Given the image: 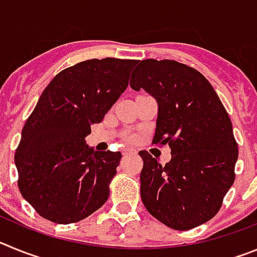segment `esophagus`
Wrapping results in <instances>:
<instances>
[{"instance_id":"esophagus-1","label":"esophagus","mask_w":257,"mask_h":257,"mask_svg":"<svg viewBox=\"0 0 257 257\" xmlns=\"http://www.w3.org/2000/svg\"><path fill=\"white\" fill-rule=\"evenodd\" d=\"M135 153V152L134 151H131V149H126V151H123V157H127V156H130V154H134Z\"/></svg>"}]
</instances>
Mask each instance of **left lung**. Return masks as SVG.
Returning <instances> with one entry per match:
<instances>
[{"mask_svg":"<svg viewBox=\"0 0 257 257\" xmlns=\"http://www.w3.org/2000/svg\"><path fill=\"white\" fill-rule=\"evenodd\" d=\"M130 86L156 99L153 144L171 148L161 165L143 158L140 196L152 216L175 230H189L212 219L234 183L238 145L225 108L211 83L194 68L175 60L138 61Z\"/></svg>","mask_w":257,"mask_h":257,"instance_id":"obj_1","label":"left lung"}]
</instances>
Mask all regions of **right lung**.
Segmentation results:
<instances>
[{
  "label": "right lung",
  "mask_w": 257,
  "mask_h": 257,
  "mask_svg": "<svg viewBox=\"0 0 257 257\" xmlns=\"http://www.w3.org/2000/svg\"><path fill=\"white\" fill-rule=\"evenodd\" d=\"M138 60L91 59L61 70L38 99L15 153L22 196L41 216L70 224L109 197L119 152L94 151L85 138L128 86Z\"/></svg>",
  "instance_id": "right-lung-1"
}]
</instances>
